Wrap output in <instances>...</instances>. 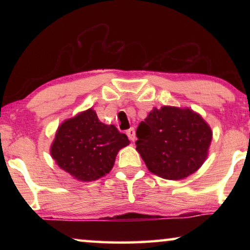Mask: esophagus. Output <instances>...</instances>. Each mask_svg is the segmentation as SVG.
Instances as JSON below:
<instances>
[{
	"instance_id": "esophagus-1",
	"label": "esophagus",
	"mask_w": 250,
	"mask_h": 250,
	"mask_svg": "<svg viewBox=\"0 0 250 250\" xmlns=\"http://www.w3.org/2000/svg\"><path fill=\"white\" fill-rule=\"evenodd\" d=\"M126 135L128 136V139L131 140V141H135V129L133 127L128 128L127 131H126Z\"/></svg>"
}]
</instances>
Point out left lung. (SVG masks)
<instances>
[{
  "label": "left lung",
  "mask_w": 250,
  "mask_h": 250,
  "mask_svg": "<svg viewBox=\"0 0 250 250\" xmlns=\"http://www.w3.org/2000/svg\"><path fill=\"white\" fill-rule=\"evenodd\" d=\"M136 150L150 172L181 180L196 172L207 157L211 131L190 109L153 108L136 129Z\"/></svg>",
  "instance_id": "obj_1"
}]
</instances>
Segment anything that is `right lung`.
I'll return each mask as SVG.
<instances>
[{"mask_svg": "<svg viewBox=\"0 0 250 250\" xmlns=\"http://www.w3.org/2000/svg\"><path fill=\"white\" fill-rule=\"evenodd\" d=\"M129 143L114 125L99 121L92 109L58 128L51 155L59 167L81 181H94L110 172L118 150Z\"/></svg>", "mask_w": 250, "mask_h": 250, "instance_id": "obj_1", "label": "right lung"}]
</instances>
